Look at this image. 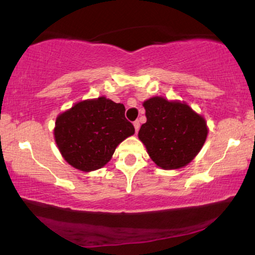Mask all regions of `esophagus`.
Segmentation results:
<instances>
[{
  "label": "esophagus",
  "mask_w": 255,
  "mask_h": 255,
  "mask_svg": "<svg viewBox=\"0 0 255 255\" xmlns=\"http://www.w3.org/2000/svg\"><path fill=\"white\" fill-rule=\"evenodd\" d=\"M133 127H134L135 132H138V131H139V128H140V123H139V121H135V122H134Z\"/></svg>",
  "instance_id": "esophagus-1"
}]
</instances>
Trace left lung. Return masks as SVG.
Returning <instances> with one entry per match:
<instances>
[{"label":"left lung","mask_w":255,"mask_h":255,"mask_svg":"<svg viewBox=\"0 0 255 255\" xmlns=\"http://www.w3.org/2000/svg\"><path fill=\"white\" fill-rule=\"evenodd\" d=\"M146 123L138 132L149 158L162 169L187 166L203 147L207 122L186 102L154 96L144 101Z\"/></svg>","instance_id":"obj_1"}]
</instances>
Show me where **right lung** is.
<instances>
[{
	"label": "right lung",
	"instance_id": "1",
	"mask_svg": "<svg viewBox=\"0 0 255 255\" xmlns=\"http://www.w3.org/2000/svg\"><path fill=\"white\" fill-rule=\"evenodd\" d=\"M133 133L124 104L106 96L80 101L59 114L53 131L62 158L86 173L106 166L117 146Z\"/></svg>",
	"mask_w": 255,
	"mask_h": 255
}]
</instances>
